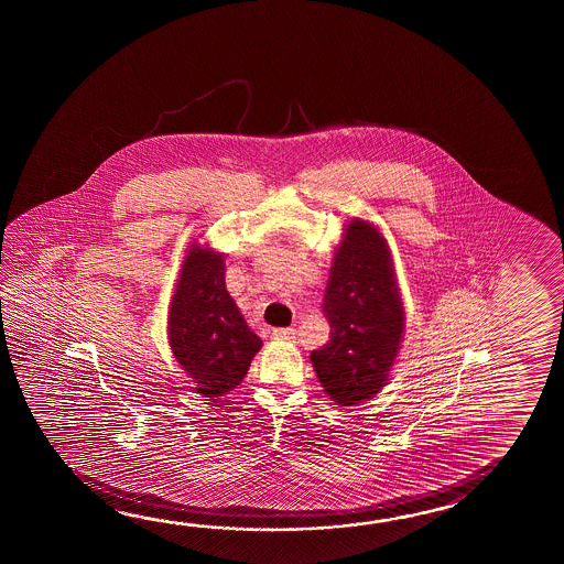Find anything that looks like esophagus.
<instances>
[{"instance_id": "1", "label": "esophagus", "mask_w": 564, "mask_h": 564, "mask_svg": "<svg viewBox=\"0 0 564 564\" xmlns=\"http://www.w3.org/2000/svg\"><path fill=\"white\" fill-rule=\"evenodd\" d=\"M274 336H276V338H282V340H290V343H294V340H296V330H294V328H276V330H274Z\"/></svg>"}]
</instances>
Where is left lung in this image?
I'll list each match as a JSON object with an SVG mask.
<instances>
[{
  "label": "left lung",
  "mask_w": 564,
  "mask_h": 564,
  "mask_svg": "<svg viewBox=\"0 0 564 564\" xmlns=\"http://www.w3.org/2000/svg\"><path fill=\"white\" fill-rule=\"evenodd\" d=\"M323 311L330 338L312 350V367L335 403L359 405L387 384L405 330L389 246L365 219L347 224L333 258Z\"/></svg>",
  "instance_id": "left-lung-1"
}]
</instances>
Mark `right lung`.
<instances>
[{
    "label": "right lung",
    "mask_w": 564,
    "mask_h": 564,
    "mask_svg": "<svg viewBox=\"0 0 564 564\" xmlns=\"http://www.w3.org/2000/svg\"><path fill=\"white\" fill-rule=\"evenodd\" d=\"M169 345L205 397L236 389L262 348L226 288V260L193 241L169 304Z\"/></svg>",
    "instance_id": "1"
}]
</instances>
